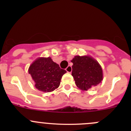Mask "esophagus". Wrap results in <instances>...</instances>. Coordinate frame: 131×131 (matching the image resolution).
I'll use <instances>...</instances> for the list:
<instances>
[{
	"instance_id": "34e87169",
	"label": "esophagus",
	"mask_w": 131,
	"mask_h": 131,
	"mask_svg": "<svg viewBox=\"0 0 131 131\" xmlns=\"http://www.w3.org/2000/svg\"><path fill=\"white\" fill-rule=\"evenodd\" d=\"M66 71L68 73H71L72 72V68L71 66H68L67 68H66Z\"/></svg>"
}]
</instances>
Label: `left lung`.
<instances>
[{"instance_id": "8db88e82", "label": "left lung", "mask_w": 131, "mask_h": 131, "mask_svg": "<svg viewBox=\"0 0 131 131\" xmlns=\"http://www.w3.org/2000/svg\"><path fill=\"white\" fill-rule=\"evenodd\" d=\"M71 62L73 63L72 75L79 89L88 91L101 82L103 70L96 59L89 56H75Z\"/></svg>"}]
</instances>
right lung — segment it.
I'll use <instances>...</instances> for the list:
<instances>
[{
    "mask_svg": "<svg viewBox=\"0 0 131 131\" xmlns=\"http://www.w3.org/2000/svg\"><path fill=\"white\" fill-rule=\"evenodd\" d=\"M66 72L50 57L37 58L28 69L35 88L44 92H52L57 89L62 76Z\"/></svg>",
    "mask_w": 131,
    "mask_h": 131,
    "instance_id": "add662e5",
    "label": "right lung"
}]
</instances>
